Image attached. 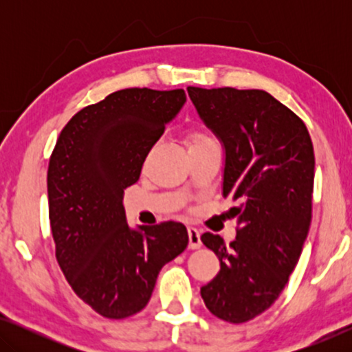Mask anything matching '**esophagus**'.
Returning <instances> with one entry per match:
<instances>
[{
  "instance_id": "esophagus-1",
  "label": "esophagus",
  "mask_w": 352,
  "mask_h": 352,
  "mask_svg": "<svg viewBox=\"0 0 352 352\" xmlns=\"http://www.w3.org/2000/svg\"><path fill=\"white\" fill-rule=\"evenodd\" d=\"M187 234H189V248L197 250L201 247V240H200V230L195 228H187Z\"/></svg>"
}]
</instances>
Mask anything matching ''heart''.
<instances>
[{
	"label": "heart",
	"instance_id": "1",
	"mask_svg": "<svg viewBox=\"0 0 352 352\" xmlns=\"http://www.w3.org/2000/svg\"><path fill=\"white\" fill-rule=\"evenodd\" d=\"M186 139H187V144H189V148L195 147V146H200V144L213 142V138H211L208 133H205L204 129H199V128L187 129Z\"/></svg>",
	"mask_w": 352,
	"mask_h": 352
}]
</instances>
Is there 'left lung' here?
<instances>
[{
	"instance_id": "1",
	"label": "left lung",
	"mask_w": 352,
	"mask_h": 352,
	"mask_svg": "<svg viewBox=\"0 0 352 352\" xmlns=\"http://www.w3.org/2000/svg\"><path fill=\"white\" fill-rule=\"evenodd\" d=\"M206 126L226 148L223 195L234 206L237 237L201 242L221 269L200 288L211 314L243 324L277 300L301 256L312 218L314 147L306 124L266 91L187 88Z\"/></svg>"
}]
</instances>
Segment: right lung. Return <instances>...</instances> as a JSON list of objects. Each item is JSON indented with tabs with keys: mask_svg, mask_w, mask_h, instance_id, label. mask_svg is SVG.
Wrapping results in <instances>:
<instances>
[{
	"mask_svg": "<svg viewBox=\"0 0 352 352\" xmlns=\"http://www.w3.org/2000/svg\"><path fill=\"white\" fill-rule=\"evenodd\" d=\"M186 102L184 89L128 88L81 109L62 129L47 166L56 259L76 296L107 319L147 306L158 272L184 252L175 221L129 229L123 192Z\"/></svg>",
	"mask_w": 352,
	"mask_h": 352,
	"instance_id": "right-lung-1",
	"label": "right lung"
}]
</instances>
